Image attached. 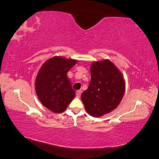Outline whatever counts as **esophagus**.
<instances>
[{"mask_svg": "<svg viewBox=\"0 0 159 159\" xmlns=\"http://www.w3.org/2000/svg\"><path fill=\"white\" fill-rule=\"evenodd\" d=\"M81 91H80V90H78L76 91V96L78 98H80V95H81Z\"/></svg>", "mask_w": 159, "mask_h": 159, "instance_id": "esophagus-1", "label": "esophagus"}]
</instances>
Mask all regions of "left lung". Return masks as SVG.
<instances>
[{
	"instance_id": "1",
	"label": "left lung",
	"mask_w": 159,
	"mask_h": 159,
	"mask_svg": "<svg viewBox=\"0 0 159 159\" xmlns=\"http://www.w3.org/2000/svg\"><path fill=\"white\" fill-rule=\"evenodd\" d=\"M90 71L89 85L81 98L86 111L98 117L118 106L123 97L125 84L121 72L107 60L93 62Z\"/></svg>"
}]
</instances>
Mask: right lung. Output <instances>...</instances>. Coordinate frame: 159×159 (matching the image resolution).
<instances>
[{
	"mask_svg": "<svg viewBox=\"0 0 159 159\" xmlns=\"http://www.w3.org/2000/svg\"><path fill=\"white\" fill-rule=\"evenodd\" d=\"M76 62L54 57L46 61L38 71L35 82L37 95L43 105L53 112L64 111L75 98L67 73Z\"/></svg>",
	"mask_w": 159,
	"mask_h": 159,
	"instance_id": "obj_1",
	"label": "right lung"
}]
</instances>
